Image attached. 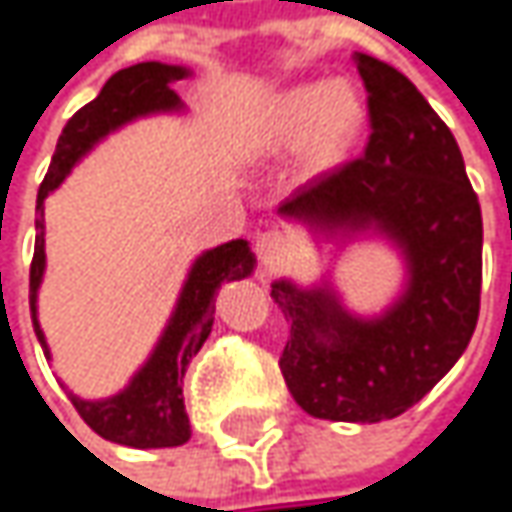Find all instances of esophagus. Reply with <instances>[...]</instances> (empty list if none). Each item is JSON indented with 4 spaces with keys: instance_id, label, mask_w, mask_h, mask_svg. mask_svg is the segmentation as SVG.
<instances>
[{
    "instance_id": "34e87169",
    "label": "esophagus",
    "mask_w": 512,
    "mask_h": 512,
    "mask_svg": "<svg viewBox=\"0 0 512 512\" xmlns=\"http://www.w3.org/2000/svg\"><path fill=\"white\" fill-rule=\"evenodd\" d=\"M289 249H292V240L286 237L284 231H266V234L257 237L255 243L257 260H260V266H266V269H272L275 263H281V260L289 255Z\"/></svg>"
}]
</instances>
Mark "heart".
I'll return each mask as SVG.
<instances>
[{"instance_id": "heart-1", "label": "heart", "mask_w": 512, "mask_h": 512, "mask_svg": "<svg viewBox=\"0 0 512 512\" xmlns=\"http://www.w3.org/2000/svg\"><path fill=\"white\" fill-rule=\"evenodd\" d=\"M365 124V104L347 83H301L278 95L260 127V144L292 153L310 141L316 165L342 162Z\"/></svg>"}]
</instances>
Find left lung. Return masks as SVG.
I'll use <instances>...</instances> for the list:
<instances>
[{
	"mask_svg": "<svg viewBox=\"0 0 512 512\" xmlns=\"http://www.w3.org/2000/svg\"><path fill=\"white\" fill-rule=\"evenodd\" d=\"M368 89L365 156L301 185L278 208L327 240L382 237L406 260L397 301L362 318L333 284L275 281L289 321L281 374L318 420L379 423L420 403L469 345L481 307V205L464 156L417 86L356 54Z\"/></svg>",
	"mask_w": 512,
	"mask_h": 512,
	"instance_id": "1",
	"label": "left lung"
}]
</instances>
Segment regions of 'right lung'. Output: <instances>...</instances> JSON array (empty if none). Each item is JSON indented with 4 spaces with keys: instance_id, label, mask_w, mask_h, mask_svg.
Masks as SVG:
<instances>
[{
    "instance_id": "1",
    "label": "right lung",
    "mask_w": 512,
    "mask_h": 512,
    "mask_svg": "<svg viewBox=\"0 0 512 512\" xmlns=\"http://www.w3.org/2000/svg\"><path fill=\"white\" fill-rule=\"evenodd\" d=\"M188 75L191 69L185 66H167L156 60L121 69L106 80L101 95L83 109H77L63 127V136L57 141V150L37 194V243L31 260V321L46 359H51V353L37 321V292L46 272V196L60 188L72 167L112 130L144 115L179 112L185 104L173 92V83ZM252 272L255 255L246 240H228L196 257L165 333L159 336L150 359L130 379V385L106 400H80L69 391V400L83 417V423L104 440L133 449H165L188 443L191 420L182 397L185 371L211 333L217 289L226 281L249 278Z\"/></svg>"
}]
</instances>
